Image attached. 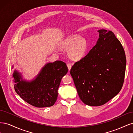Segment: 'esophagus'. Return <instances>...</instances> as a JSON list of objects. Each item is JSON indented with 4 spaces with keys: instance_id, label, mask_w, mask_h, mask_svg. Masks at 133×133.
<instances>
[{
    "instance_id": "1",
    "label": "esophagus",
    "mask_w": 133,
    "mask_h": 133,
    "mask_svg": "<svg viewBox=\"0 0 133 133\" xmlns=\"http://www.w3.org/2000/svg\"><path fill=\"white\" fill-rule=\"evenodd\" d=\"M67 66H68V69H69V70H70L71 68V65L70 63H68L67 64Z\"/></svg>"
}]
</instances>
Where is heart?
<instances>
[{
	"mask_svg": "<svg viewBox=\"0 0 133 133\" xmlns=\"http://www.w3.org/2000/svg\"><path fill=\"white\" fill-rule=\"evenodd\" d=\"M63 47L69 49L68 54L70 58L74 60H80L87 55L89 45L85 39L81 36L75 34L69 36L62 42Z\"/></svg>",
	"mask_w": 133,
	"mask_h": 133,
	"instance_id": "1",
	"label": "heart"
}]
</instances>
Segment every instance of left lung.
Returning <instances> with one entry per match:
<instances>
[{"instance_id": "left-lung-1", "label": "left lung", "mask_w": 133, "mask_h": 133, "mask_svg": "<svg viewBox=\"0 0 133 133\" xmlns=\"http://www.w3.org/2000/svg\"><path fill=\"white\" fill-rule=\"evenodd\" d=\"M98 32L96 45L70 69L80 99L94 107L104 105L119 93L127 63L124 48L114 33L105 29Z\"/></svg>"}]
</instances>
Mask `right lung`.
<instances>
[{
	"label": "right lung",
	"mask_w": 133,
	"mask_h": 133,
	"mask_svg": "<svg viewBox=\"0 0 133 133\" xmlns=\"http://www.w3.org/2000/svg\"><path fill=\"white\" fill-rule=\"evenodd\" d=\"M68 70L66 64L60 60L48 63L43 67L36 78L30 82L23 80L21 74L14 70L13 77L15 83V90L24 101L34 107L53 106L57 101L62 78Z\"/></svg>",
	"instance_id": "add662e5"
}]
</instances>
